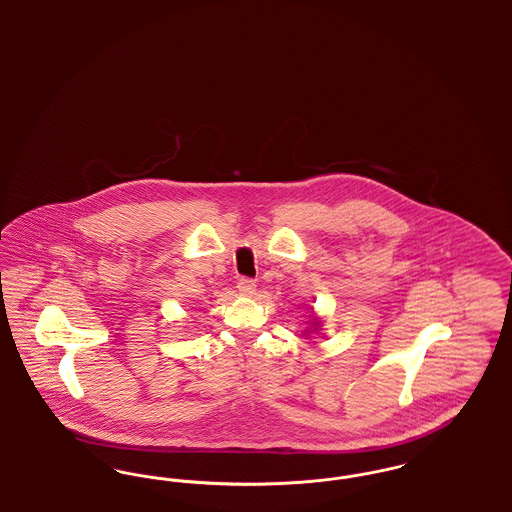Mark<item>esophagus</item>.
Here are the masks:
<instances>
[{"instance_id":"esophagus-1","label":"esophagus","mask_w":512,"mask_h":512,"mask_svg":"<svg viewBox=\"0 0 512 512\" xmlns=\"http://www.w3.org/2000/svg\"><path fill=\"white\" fill-rule=\"evenodd\" d=\"M255 280L251 278H240L238 280V292L244 293V295H253L255 293Z\"/></svg>"}]
</instances>
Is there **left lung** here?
Here are the masks:
<instances>
[{"label":"left lung","instance_id":"8db88e82","mask_svg":"<svg viewBox=\"0 0 512 512\" xmlns=\"http://www.w3.org/2000/svg\"><path fill=\"white\" fill-rule=\"evenodd\" d=\"M318 322H315V326H317Z\"/></svg>","mask_w":512,"mask_h":512}]
</instances>
